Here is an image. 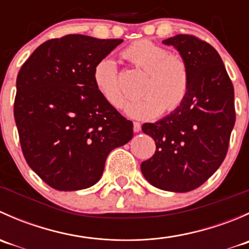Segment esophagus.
I'll list each match as a JSON object with an SVG mask.
<instances>
[{"label": "esophagus", "instance_id": "34e87169", "mask_svg": "<svg viewBox=\"0 0 249 249\" xmlns=\"http://www.w3.org/2000/svg\"><path fill=\"white\" fill-rule=\"evenodd\" d=\"M134 131L140 132L141 131V124L139 122H134Z\"/></svg>", "mask_w": 249, "mask_h": 249}]
</instances>
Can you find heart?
I'll list each match as a JSON object with an SVG mask.
<instances>
[{
	"instance_id": "obj_1",
	"label": "heart",
	"mask_w": 249,
	"mask_h": 249,
	"mask_svg": "<svg viewBox=\"0 0 249 249\" xmlns=\"http://www.w3.org/2000/svg\"><path fill=\"white\" fill-rule=\"evenodd\" d=\"M122 56L135 69L145 73L140 100L126 106L125 112L134 119H152L160 113H172L185 101L190 88V67L180 53L170 52L149 39H140L127 46ZM94 83L101 96L114 108H122L126 96L120 84L117 64L109 57L94 67Z\"/></svg>"
}]
</instances>
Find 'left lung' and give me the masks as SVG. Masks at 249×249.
<instances>
[{
  "label": "left lung",
  "instance_id": "obj_1",
  "mask_svg": "<svg viewBox=\"0 0 249 249\" xmlns=\"http://www.w3.org/2000/svg\"><path fill=\"white\" fill-rule=\"evenodd\" d=\"M164 43L187 59L190 88L179 108L142 125L157 149L141 170L154 187L184 193L203 184L227 157L236 119L233 85L210 43L193 35H176Z\"/></svg>",
  "mask_w": 249,
  "mask_h": 249
}]
</instances>
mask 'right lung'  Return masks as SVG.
I'll use <instances>...</instances> for the list:
<instances>
[{
	"label": "right lung",
	"instance_id": "right-lung-1",
	"mask_svg": "<svg viewBox=\"0 0 249 249\" xmlns=\"http://www.w3.org/2000/svg\"><path fill=\"white\" fill-rule=\"evenodd\" d=\"M123 39L65 35L37 48L17 77L16 119L29 166L56 190H80L101 178L107 157L134 136L96 89L94 67Z\"/></svg>",
	"mask_w": 249,
	"mask_h": 249
}]
</instances>
